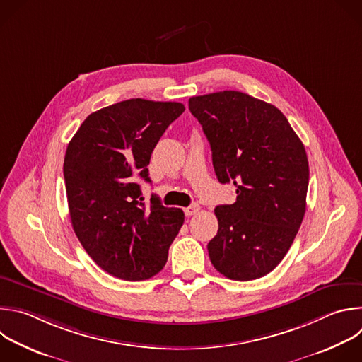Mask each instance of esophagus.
<instances>
[{
  "label": "esophagus",
  "instance_id": "esophagus-1",
  "mask_svg": "<svg viewBox=\"0 0 362 362\" xmlns=\"http://www.w3.org/2000/svg\"><path fill=\"white\" fill-rule=\"evenodd\" d=\"M199 210H200V206H199V204H192V206H189V207L185 209V214H186V216H193V214H196Z\"/></svg>",
  "mask_w": 362,
  "mask_h": 362
}]
</instances>
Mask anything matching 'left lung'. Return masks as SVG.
Instances as JSON below:
<instances>
[{
	"label": "left lung",
	"mask_w": 362,
	"mask_h": 362,
	"mask_svg": "<svg viewBox=\"0 0 362 362\" xmlns=\"http://www.w3.org/2000/svg\"><path fill=\"white\" fill-rule=\"evenodd\" d=\"M189 109L210 144L218 182L237 193L233 204L214 209L210 262L230 280L260 279L284 259L305 213L304 145L280 109L243 92L192 96Z\"/></svg>",
	"instance_id": "left-lung-1"
}]
</instances>
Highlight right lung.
<instances>
[{
  "label": "right lung",
  "instance_id": "obj_1",
  "mask_svg": "<svg viewBox=\"0 0 362 362\" xmlns=\"http://www.w3.org/2000/svg\"><path fill=\"white\" fill-rule=\"evenodd\" d=\"M185 110L179 102L128 99L90 113L68 144L64 179L74 231L90 259L127 281L148 280L168 260L185 213L156 196L145 204L151 155Z\"/></svg>",
  "mask_w": 362,
  "mask_h": 362
}]
</instances>
